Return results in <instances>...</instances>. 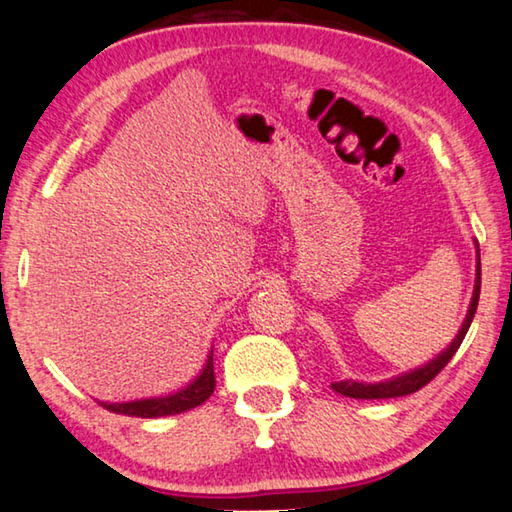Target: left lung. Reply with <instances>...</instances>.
Here are the masks:
<instances>
[{
  "label": "left lung",
  "instance_id": "obj_1",
  "mask_svg": "<svg viewBox=\"0 0 512 512\" xmlns=\"http://www.w3.org/2000/svg\"><path fill=\"white\" fill-rule=\"evenodd\" d=\"M479 295H481V254H479V242H476V279H474V292H472V301H469V308H467V315L463 320V326H460L456 338L449 342L447 349H442L438 356L431 358L429 363H424L420 367H415V370L404 372L399 376H392V379H385V381H376V383H365V381H354V379H347V381H335L331 383V388L335 392H340V395L345 397H354V399H392V397H404V395H413L420 388H424L426 383H429L433 376H438L442 372V367H445L454 354L460 347V342H463L465 333L469 329V324L474 320V313H476V306H479Z\"/></svg>",
  "mask_w": 512,
  "mask_h": 512
}]
</instances>
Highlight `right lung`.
I'll list each match as a JSON object with an SVG mask.
<instances>
[{
    "mask_svg": "<svg viewBox=\"0 0 512 512\" xmlns=\"http://www.w3.org/2000/svg\"><path fill=\"white\" fill-rule=\"evenodd\" d=\"M215 390V372H213V351L208 354L201 372L192 379L186 388L170 395L161 397H147V399H133V401H99L106 410L120 415L131 417H165V415H179L186 413L190 408H197L213 395Z\"/></svg>",
    "mask_w": 512,
    "mask_h": 512,
    "instance_id": "add662e5",
    "label": "right lung"
}]
</instances>
